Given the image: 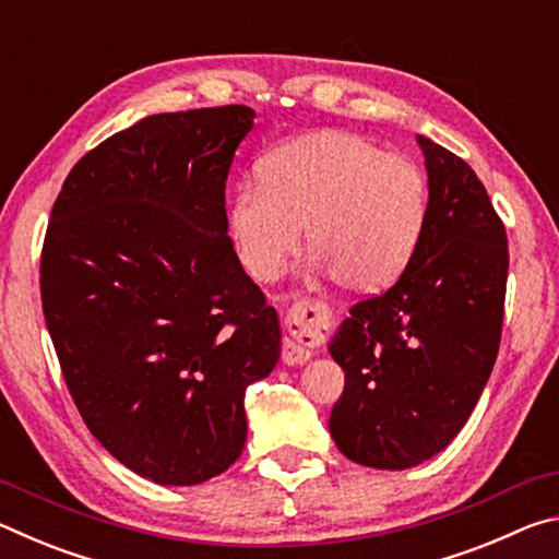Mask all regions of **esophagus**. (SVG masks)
Masks as SVG:
<instances>
[{
    "instance_id": "1",
    "label": "esophagus",
    "mask_w": 559,
    "mask_h": 559,
    "mask_svg": "<svg viewBox=\"0 0 559 559\" xmlns=\"http://www.w3.org/2000/svg\"><path fill=\"white\" fill-rule=\"evenodd\" d=\"M288 337L283 340V362L286 365H302L313 357V343L318 335L328 328L325 316L316 306L306 300H298L288 310Z\"/></svg>"
}]
</instances>
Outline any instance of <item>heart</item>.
Returning <instances> with one entry per match:
<instances>
[{"label": "heart", "instance_id": "heart-1", "mask_svg": "<svg viewBox=\"0 0 559 559\" xmlns=\"http://www.w3.org/2000/svg\"><path fill=\"white\" fill-rule=\"evenodd\" d=\"M419 165L349 130H318L271 150L259 182L236 187L229 234L243 269L271 281L308 243L340 286L370 293L409 266L427 224Z\"/></svg>", "mask_w": 559, "mask_h": 559}]
</instances>
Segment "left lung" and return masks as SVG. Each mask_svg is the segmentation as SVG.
<instances>
[{"label":"left lung","mask_w":559,"mask_h":559,"mask_svg":"<svg viewBox=\"0 0 559 559\" xmlns=\"http://www.w3.org/2000/svg\"><path fill=\"white\" fill-rule=\"evenodd\" d=\"M429 175L421 241L392 288L330 340L345 372L330 433L349 461L404 471L463 429L493 370L508 281L506 226L461 157L416 135Z\"/></svg>","instance_id":"1"}]
</instances>
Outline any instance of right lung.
<instances>
[{
  "mask_svg": "<svg viewBox=\"0 0 559 559\" xmlns=\"http://www.w3.org/2000/svg\"><path fill=\"white\" fill-rule=\"evenodd\" d=\"M257 112L147 116L83 155L56 197L41 306L75 406L159 486L219 476L243 394L281 355L278 313L236 257L224 189Z\"/></svg>",
  "mask_w": 559,
  "mask_h": 559,
  "instance_id": "1",
  "label": "right lung"
}]
</instances>
